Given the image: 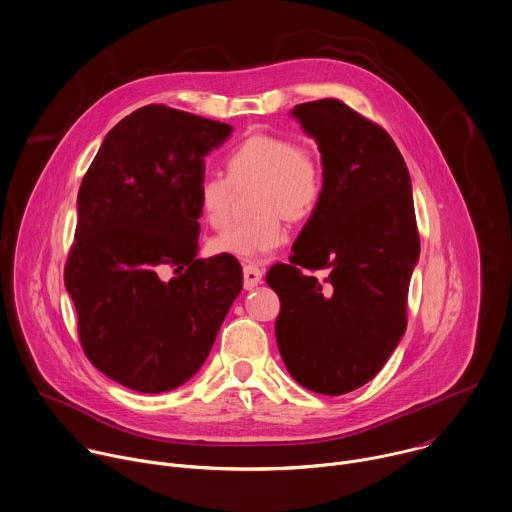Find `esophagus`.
<instances>
[{
	"label": "esophagus",
	"mask_w": 512,
	"mask_h": 512,
	"mask_svg": "<svg viewBox=\"0 0 512 512\" xmlns=\"http://www.w3.org/2000/svg\"><path fill=\"white\" fill-rule=\"evenodd\" d=\"M262 282V270L254 264L244 266V288L254 290Z\"/></svg>",
	"instance_id": "1"
}]
</instances>
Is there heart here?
<instances>
[{
	"instance_id": "b5f03b06",
	"label": "heart",
	"mask_w": 512,
	"mask_h": 512,
	"mask_svg": "<svg viewBox=\"0 0 512 512\" xmlns=\"http://www.w3.org/2000/svg\"><path fill=\"white\" fill-rule=\"evenodd\" d=\"M226 176L204 174L196 186L202 218L224 230L234 218V188L256 184L250 218L210 242L214 254L262 260L286 242L284 218H308L322 196V168L306 146L286 136L252 134L226 156Z\"/></svg>"
}]
</instances>
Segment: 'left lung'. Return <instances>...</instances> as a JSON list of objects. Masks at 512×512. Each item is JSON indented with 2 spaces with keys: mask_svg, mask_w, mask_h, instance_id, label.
<instances>
[{
  "mask_svg": "<svg viewBox=\"0 0 512 512\" xmlns=\"http://www.w3.org/2000/svg\"><path fill=\"white\" fill-rule=\"evenodd\" d=\"M292 116L318 144L322 196L290 264L266 274L280 296L276 342L298 384L340 396L374 378L406 330L420 254L412 184L392 138L340 100Z\"/></svg>",
  "mask_w": 512,
  "mask_h": 512,
  "instance_id": "1",
  "label": "left lung"
}]
</instances>
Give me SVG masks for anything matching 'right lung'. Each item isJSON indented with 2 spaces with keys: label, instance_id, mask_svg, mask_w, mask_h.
Segmentation results:
<instances>
[{
  "label": "right lung",
  "instance_id": "obj_1",
  "mask_svg": "<svg viewBox=\"0 0 512 512\" xmlns=\"http://www.w3.org/2000/svg\"><path fill=\"white\" fill-rule=\"evenodd\" d=\"M230 134V124L144 106L108 132L82 180L64 280L86 356L126 388L158 394L190 380L242 290L230 256L196 258V186Z\"/></svg>",
  "mask_w": 512,
  "mask_h": 512
}]
</instances>
